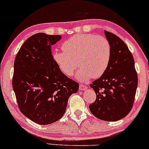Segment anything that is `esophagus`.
Wrapping results in <instances>:
<instances>
[{
    "label": "esophagus",
    "instance_id": "1",
    "mask_svg": "<svg viewBox=\"0 0 149 149\" xmlns=\"http://www.w3.org/2000/svg\"><path fill=\"white\" fill-rule=\"evenodd\" d=\"M87 88V86H85L84 84H80V86H79V89H80L81 90H86Z\"/></svg>",
    "mask_w": 149,
    "mask_h": 149
}]
</instances>
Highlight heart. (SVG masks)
Instances as JSON below:
<instances>
[{
	"instance_id": "heart-1",
	"label": "heart",
	"mask_w": 149,
	"mask_h": 149,
	"mask_svg": "<svg viewBox=\"0 0 149 149\" xmlns=\"http://www.w3.org/2000/svg\"><path fill=\"white\" fill-rule=\"evenodd\" d=\"M63 51L53 53L59 70L71 76L79 66L77 77L81 81L105 74L112 55L111 46L105 37L93 33L77 34L62 44Z\"/></svg>"
}]
</instances>
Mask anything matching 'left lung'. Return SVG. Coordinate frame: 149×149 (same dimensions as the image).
<instances>
[{
  "label": "left lung",
  "mask_w": 149,
  "mask_h": 149,
  "mask_svg": "<svg viewBox=\"0 0 149 149\" xmlns=\"http://www.w3.org/2000/svg\"><path fill=\"white\" fill-rule=\"evenodd\" d=\"M111 46L112 55L105 74L94 80L90 88L95 92V101L89 105L94 116L105 121H117L132 109L138 86L134 57L119 37L105 31Z\"/></svg>",
  "instance_id": "left-lung-1"
}]
</instances>
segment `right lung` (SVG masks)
<instances>
[{
	"label": "right lung",
	"mask_w": 149,
	"mask_h": 149,
	"mask_svg": "<svg viewBox=\"0 0 149 149\" xmlns=\"http://www.w3.org/2000/svg\"><path fill=\"white\" fill-rule=\"evenodd\" d=\"M58 35L38 33L20 47L14 61L12 87L18 108L25 116L39 125H49L64 114L70 96L79 84L59 70L51 46Z\"/></svg>",
	"instance_id": "add662e5"
}]
</instances>
